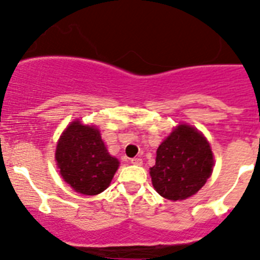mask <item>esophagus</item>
Masks as SVG:
<instances>
[{
    "mask_svg": "<svg viewBox=\"0 0 260 260\" xmlns=\"http://www.w3.org/2000/svg\"><path fill=\"white\" fill-rule=\"evenodd\" d=\"M131 163L136 166H141L142 165V159L141 158H132L131 159Z\"/></svg>",
    "mask_w": 260,
    "mask_h": 260,
    "instance_id": "obj_1",
    "label": "esophagus"
}]
</instances>
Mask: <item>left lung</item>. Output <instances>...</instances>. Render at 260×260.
Listing matches in <instances>:
<instances>
[{
    "label": "left lung",
    "mask_w": 260,
    "mask_h": 260,
    "mask_svg": "<svg viewBox=\"0 0 260 260\" xmlns=\"http://www.w3.org/2000/svg\"><path fill=\"white\" fill-rule=\"evenodd\" d=\"M214 155L205 136L196 128L179 124L156 150L150 168L153 186L171 201L185 200L197 193L211 176Z\"/></svg>",
    "instance_id": "obj_1"
}]
</instances>
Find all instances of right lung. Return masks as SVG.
<instances>
[{"label":"right lung","instance_id":"right-lung-1","mask_svg":"<svg viewBox=\"0 0 260 260\" xmlns=\"http://www.w3.org/2000/svg\"><path fill=\"white\" fill-rule=\"evenodd\" d=\"M55 160L63 180L78 193L95 196L107 189L119 167L94 125L74 120L60 136Z\"/></svg>","mask_w":260,"mask_h":260}]
</instances>
